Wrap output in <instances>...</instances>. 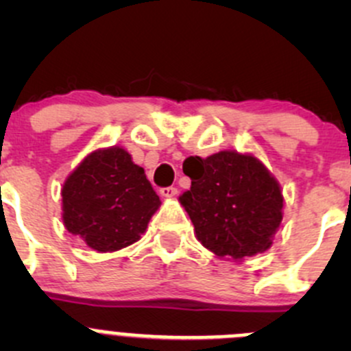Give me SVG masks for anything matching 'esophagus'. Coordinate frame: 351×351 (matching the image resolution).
<instances>
[{
	"label": "esophagus",
	"instance_id": "obj_1",
	"mask_svg": "<svg viewBox=\"0 0 351 351\" xmlns=\"http://www.w3.org/2000/svg\"><path fill=\"white\" fill-rule=\"evenodd\" d=\"M159 193H161V197H165V198H171L178 193V190H176L175 186H165V189L159 190Z\"/></svg>",
	"mask_w": 351,
	"mask_h": 351
}]
</instances>
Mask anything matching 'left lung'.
Here are the masks:
<instances>
[{
  "label": "left lung",
  "instance_id": "8db88e82",
  "mask_svg": "<svg viewBox=\"0 0 351 351\" xmlns=\"http://www.w3.org/2000/svg\"><path fill=\"white\" fill-rule=\"evenodd\" d=\"M183 173L192 186L180 202L207 250L221 258L243 260L271 246L284 217V195L260 159L236 151L205 159L190 156Z\"/></svg>",
  "mask_w": 351,
  "mask_h": 351
}]
</instances>
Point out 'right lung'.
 I'll return each instance as SVG.
<instances>
[{
	"label": "right lung",
	"instance_id": "right-lung-1",
	"mask_svg": "<svg viewBox=\"0 0 351 351\" xmlns=\"http://www.w3.org/2000/svg\"><path fill=\"white\" fill-rule=\"evenodd\" d=\"M61 195L67 231L100 253L139 241L161 205L144 169L117 146L88 154Z\"/></svg>",
	"mask_w": 351,
	"mask_h": 351
}]
</instances>
